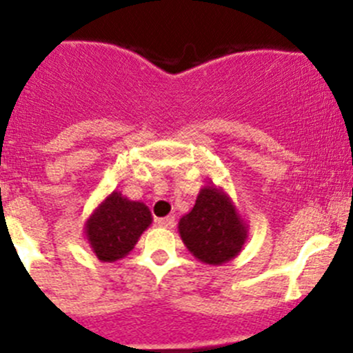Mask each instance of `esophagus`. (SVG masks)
<instances>
[{"mask_svg": "<svg viewBox=\"0 0 353 353\" xmlns=\"http://www.w3.org/2000/svg\"><path fill=\"white\" fill-rule=\"evenodd\" d=\"M157 224L160 225V228H167V229H172L174 225H176V219L172 217V215H167V217H162V219H157Z\"/></svg>", "mask_w": 353, "mask_h": 353, "instance_id": "34e87169", "label": "esophagus"}]
</instances>
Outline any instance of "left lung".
<instances>
[{
    "label": "left lung",
    "mask_w": 353,
    "mask_h": 353,
    "mask_svg": "<svg viewBox=\"0 0 353 353\" xmlns=\"http://www.w3.org/2000/svg\"><path fill=\"white\" fill-rule=\"evenodd\" d=\"M177 229L194 259L208 265L232 260L248 239V224L234 201L214 184L201 188L194 207L181 217Z\"/></svg>",
    "instance_id": "left-lung-1"
}]
</instances>
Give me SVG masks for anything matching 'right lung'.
<instances>
[{"instance_id":"1","label":"right lung","mask_w":353,"mask_h":353,"mask_svg":"<svg viewBox=\"0 0 353 353\" xmlns=\"http://www.w3.org/2000/svg\"><path fill=\"white\" fill-rule=\"evenodd\" d=\"M153 217L143 201L112 191L84 224V236L101 262L121 260L134 248Z\"/></svg>"}]
</instances>
